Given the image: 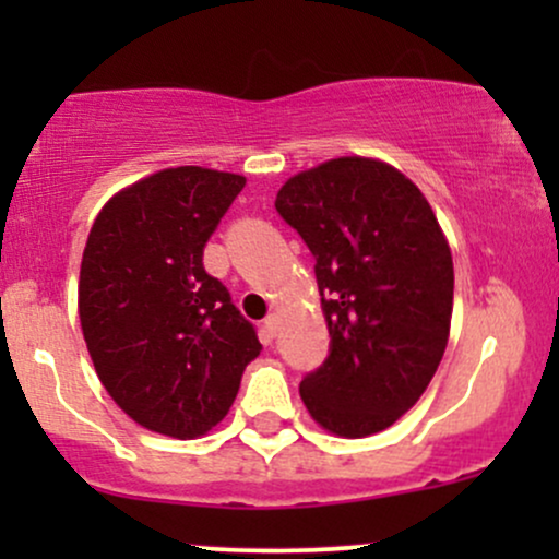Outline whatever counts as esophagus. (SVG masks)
Segmentation results:
<instances>
[{"label": "esophagus", "mask_w": 559, "mask_h": 559, "mask_svg": "<svg viewBox=\"0 0 559 559\" xmlns=\"http://www.w3.org/2000/svg\"><path fill=\"white\" fill-rule=\"evenodd\" d=\"M262 329H265L267 342H273L275 333H278V329H281V318L275 316V312H273V316H267V318H265V325H262Z\"/></svg>", "instance_id": "1"}]
</instances>
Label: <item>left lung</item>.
Returning <instances> with one entry per match:
<instances>
[{
  "label": "left lung",
  "mask_w": 559,
  "mask_h": 559,
  "mask_svg": "<svg viewBox=\"0 0 559 559\" xmlns=\"http://www.w3.org/2000/svg\"><path fill=\"white\" fill-rule=\"evenodd\" d=\"M275 210L316 254L331 355L299 383L325 431L362 439L420 400L444 357L454 267L423 191L376 157H336L281 186Z\"/></svg>",
  "instance_id": "1"
}]
</instances>
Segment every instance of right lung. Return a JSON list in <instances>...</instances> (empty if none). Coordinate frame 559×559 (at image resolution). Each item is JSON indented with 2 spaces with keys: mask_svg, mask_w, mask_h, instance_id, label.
I'll use <instances>...</instances> for the list:
<instances>
[{
  "mask_svg": "<svg viewBox=\"0 0 559 559\" xmlns=\"http://www.w3.org/2000/svg\"><path fill=\"white\" fill-rule=\"evenodd\" d=\"M247 178L181 165L107 199L88 230L79 318L102 386L150 431L217 426L260 355L252 323L202 265L204 243Z\"/></svg>",
  "mask_w": 559,
  "mask_h": 559,
  "instance_id": "right-lung-1",
  "label": "right lung"
}]
</instances>
